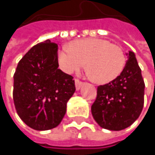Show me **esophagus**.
<instances>
[{"label":"esophagus","instance_id":"1","mask_svg":"<svg viewBox=\"0 0 155 155\" xmlns=\"http://www.w3.org/2000/svg\"><path fill=\"white\" fill-rule=\"evenodd\" d=\"M82 85H83V83L81 81H80L79 80H75V88H76L77 91H79L81 88Z\"/></svg>","mask_w":155,"mask_h":155}]
</instances>
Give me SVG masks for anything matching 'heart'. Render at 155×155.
Listing matches in <instances>:
<instances>
[{
	"label": "heart",
	"instance_id": "obj_1",
	"mask_svg": "<svg viewBox=\"0 0 155 155\" xmlns=\"http://www.w3.org/2000/svg\"><path fill=\"white\" fill-rule=\"evenodd\" d=\"M123 49L101 38L74 41L71 47L58 51V63L66 74L81 69L86 63L89 75L98 83H108L117 77L126 64Z\"/></svg>",
	"mask_w": 155,
	"mask_h": 155
}]
</instances>
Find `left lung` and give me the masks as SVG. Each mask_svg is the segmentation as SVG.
<instances>
[{
  "label": "left lung",
  "mask_w": 155,
  "mask_h": 155,
  "mask_svg": "<svg viewBox=\"0 0 155 155\" xmlns=\"http://www.w3.org/2000/svg\"><path fill=\"white\" fill-rule=\"evenodd\" d=\"M126 65L115 80L97 90L91 114L98 125L105 129L119 131L131 126L143 107L144 82L136 54L127 53Z\"/></svg>",
  "instance_id": "8db88e82"
}]
</instances>
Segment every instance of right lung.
I'll use <instances>...</instances> for the list:
<instances>
[{"mask_svg": "<svg viewBox=\"0 0 155 155\" xmlns=\"http://www.w3.org/2000/svg\"><path fill=\"white\" fill-rule=\"evenodd\" d=\"M57 49L50 40L37 44L18 62L13 76L16 111L35 130L56 127L75 91L73 77L58 69Z\"/></svg>", "mask_w": 155, "mask_h": 155, "instance_id": "right-lung-1", "label": "right lung"}]
</instances>
